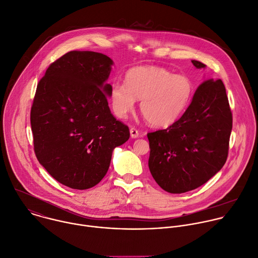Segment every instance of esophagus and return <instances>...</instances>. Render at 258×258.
I'll list each match as a JSON object with an SVG mask.
<instances>
[{"label": "esophagus", "mask_w": 258, "mask_h": 258, "mask_svg": "<svg viewBox=\"0 0 258 258\" xmlns=\"http://www.w3.org/2000/svg\"><path fill=\"white\" fill-rule=\"evenodd\" d=\"M130 136H131V138H137L139 136L138 130H136L135 128H131L130 129Z\"/></svg>", "instance_id": "obj_1"}]
</instances>
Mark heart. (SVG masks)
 Instances as JSON below:
<instances>
[{"mask_svg":"<svg viewBox=\"0 0 258 258\" xmlns=\"http://www.w3.org/2000/svg\"><path fill=\"white\" fill-rule=\"evenodd\" d=\"M193 92L191 80L184 75L157 66H138L126 73L125 84L112 85L109 97L118 118L125 119L140 99L139 110L148 124L167 128L186 112Z\"/></svg>","mask_w":258,"mask_h":258,"instance_id":"1","label":"heart"}]
</instances>
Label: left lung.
I'll return each mask as SVG.
<instances>
[{
  "label": "left lung",
  "mask_w": 258,
  "mask_h": 258,
  "mask_svg": "<svg viewBox=\"0 0 258 258\" xmlns=\"http://www.w3.org/2000/svg\"><path fill=\"white\" fill-rule=\"evenodd\" d=\"M191 62L197 69L207 67ZM232 123L223 81L204 80L176 123L147 134L153 179L165 191L179 194L207 183L227 161Z\"/></svg>",
  "instance_id": "8db88e82"
}]
</instances>
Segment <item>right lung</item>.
<instances>
[{
	"instance_id": "1",
	"label": "right lung",
	"mask_w": 258,
	"mask_h": 258,
	"mask_svg": "<svg viewBox=\"0 0 258 258\" xmlns=\"http://www.w3.org/2000/svg\"><path fill=\"white\" fill-rule=\"evenodd\" d=\"M114 62L90 50H72L47 68L30 113L35 156L61 184L84 190L109 170L113 150L129 128L112 115L107 83Z\"/></svg>"
}]
</instances>
